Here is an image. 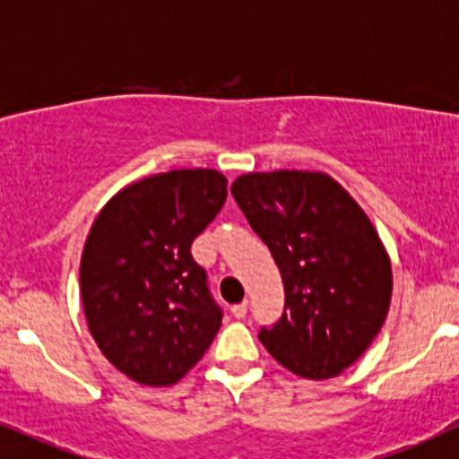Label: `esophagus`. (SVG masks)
<instances>
[{
  "mask_svg": "<svg viewBox=\"0 0 459 459\" xmlns=\"http://www.w3.org/2000/svg\"><path fill=\"white\" fill-rule=\"evenodd\" d=\"M247 309H248V305H247V300H244V302H238V305L230 307V314H233L235 318H244V316H247Z\"/></svg>",
  "mask_w": 459,
  "mask_h": 459,
  "instance_id": "esophagus-1",
  "label": "esophagus"
}]
</instances>
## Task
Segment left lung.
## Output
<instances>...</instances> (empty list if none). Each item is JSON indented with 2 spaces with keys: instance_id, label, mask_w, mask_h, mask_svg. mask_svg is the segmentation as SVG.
<instances>
[{
  "instance_id": "8db88e82",
  "label": "left lung",
  "mask_w": 459,
  "mask_h": 459,
  "mask_svg": "<svg viewBox=\"0 0 459 459\" xmlns=\"http://www.w3.org/2000/svg\"><path fill=\"white\" fill-rule=\"evenodd\" d=\"M284 282V314L260 341L302 379H333L390 309V255L357 199L325 172H248L230 186Z\"/></svg>"
}]
</instances>
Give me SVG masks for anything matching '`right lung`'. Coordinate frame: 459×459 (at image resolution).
<instances>
[{
    "label": "right lung",
    "instance_id": "right-lung-1",
    "mask_svg": "<svg viewBox=\"0 0 459 459\" xmlns=\"http://www.w3.org/2000/svg\"><path fill=\"white\" fill-rule=\"evenodd\" d=\"M211 168L159 172L118 190L93 220L80 257L84 318L102 357L141 385H172L221 325L193 239L226 202Z\"/></svg>",
    "mask_w": 459,
    "mask_h": 459
}]
</instances>
